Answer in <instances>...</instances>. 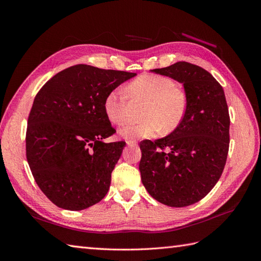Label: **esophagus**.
Masks as SVG:
<instances>
[{"label": "esophagus", "mask_w": 261, "mask_h": 261, "mask_svg": "<svg viewBox=\"0 0 261 261\" xmlns=\"http://www.w3.org/2000/svg\"><path fill=\"white\" fill-rule=\"evenodd\" d=\"M126 144H127L128 147H137L138 143L136 140H126Z\"/></svg>", "instance_id": "34e87169"}]
</instances>
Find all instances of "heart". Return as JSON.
I'll use <instances>...</instances> for the list:
<instances>
[{
    "label": "heart",
    "mask_w": 261,
    "mask_h": 261,
    "mask_svg": "<svg viewBox=\"0 0 261 261\" xmlns=\"http://www.w3.org/2000/svg\"><path fill=\"white\" fill-rule=\"evenodd\" d=\"M143 103L138 123H127L118 130L126 139H140L155 136L158 133L170 134L184 121L188 100L185 90L174 85L171 78L143 74L132 81L125 88V94L112 90L103 102L108 120L122 124L128 113L129 102Z\"/></svg>",
    "instance_id": "obj_1"
}]
</instances>
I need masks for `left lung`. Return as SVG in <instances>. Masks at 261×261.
<instances>
[{
    "instance_id": "obj_1",
    "label": "left lung",
    "mask_w": 261,
    "mask_h": 261,
    "mask_svg": "<svg viewBox=\"0 0 261 261\" xmlns=\"http://www.w3.org/2000/svg\"><path fill=\"white\" fill-rule=\"evenodd\" d=\"M152 72L183 84L188 107L184 121L169 136L140 143L141 181L159 202L186 207L201 200L223 172L230 145L225 94L215 77L192 63Z\"/></svg>"
}]
</instances>
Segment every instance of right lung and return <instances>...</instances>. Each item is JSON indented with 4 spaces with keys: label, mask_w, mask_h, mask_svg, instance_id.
Listing matches in <instances>:
<instances>
[{
    "label": "right lung",
    "mask_w": 261,
    "mask_h": 261,
    "mask_svg": "<svg viewBox=\"0 0 261 261\" xmlns=\"http://www.w3.org/2000/svg\"><path fill=\"white\" fill-rule=\"evenodd\" d=\"M135 75L77 64L54 75L37 93L26 156L37 185L58 207L78 211L105 198L126 143H103L115 133L103 102Z\"/></svg>",
    "instance_id": "obj_1"
}]
</instances>
